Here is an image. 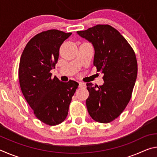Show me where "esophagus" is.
<instances>
[{
	"label": "esophagus",
	"mask_w": 157,
	"mask_h": 157,
	"mask_svg": "<svg viewBox=\"0 0 157 157\" xmlns=\"http://www.w3.org/2000/svg\"><path fill=\"white\" fill-rule=\"evenodd\" d=\"M79 87H80V88H85L86 87V84L83 83V82H79Z\"/></svg>",
	"instance_id": "1"
}]
</instances>
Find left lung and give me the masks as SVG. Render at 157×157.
<instances>
[{"instance_id": "8db88e82", "label": "left lung", "mask_w": 157, "mask_h": 157, "mask_svg": "<svg viewBox=\"0 0 157 157\" xmlns=\"http://www.w3.org/2000/svg\"><path fill=\"white\" fill-rule=\"evenodd\" d=\"M77 33L92 44L94 65L104 75L102 86L86 84L87 110L96 122L110 123L121 115L132 97L138 72L136 55L126 39L111 25H97Z\"/></svg>"}]
</instances>
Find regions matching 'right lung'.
Here are the masks:
<instances>
[{
  "label": "right lung",
  "mask_w": 157,
  "mask_h": 157,
  "mask_svg": "<svg viewBox=\"0 0 157 157\" xmlns=\"http://www.w3.org/2000/svg\"><path fill=\"white\" fill-rule=\"evenodd\" d=\"M71 33L50 30L37 34L23 50L18 68L21 91L34 115L48 125H57L65 120L69 105L79 84L73 80L61 82L52 78L59 48Z\"/></svg>",
  "instance_id": "obj_1"
}]
</instances>
